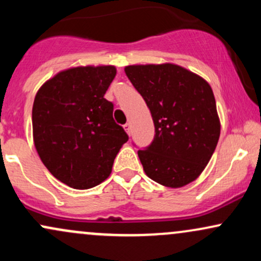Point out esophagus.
I'll use <instances>...</instances> for the list:
<instances>
[{"label": "esophagus", "instance_id": "1", "mask_svg": "<svg viewBox=\"0 0 261 261\" xmlns=\"http://www.w3.org/2000/svg\"><path fill=\"white\" fill-rule=\"evenodd\" d=\"M124 128H125V131H126L128 135L131 134V124H130V122H126V124L124 125Z\"/></svg>", "mask_w": 261, "mask_h": 261}]
</instances>
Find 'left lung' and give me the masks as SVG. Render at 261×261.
<instances>
[{"label":"left lung","mask_w":261,"mask_h":261,"mask_svg":"<svg viewBox=\"0 0 261 261\" xmlns=\"http://www.w3.org/2000/svg\"><path fill=\"white\" fill-rule=\"evenodd\" d=\"M136 91L147 104L154 137L139 149L148 178L180 188L201 174L220 139L216 100L205 80L178 65L125 67Z\"/></svg>","instance_id":"8db88e82"}]
</instances>
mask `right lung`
I'll use <instances>...</instances> for the list:
<instances>
[{"instance_id":"add662e5","label":"right lung","mask_w":261,"mask_h":261,"mask_svg":"<svg viewBox=\"0 0 261 261\" xmlns=\"http://www.w3.org/2000/svg\"><path fill=\"white\" fill-rule=\"evenodd\" d=\"M116 74L114 66L62 71L44 83L33 104V137L49 172L73 189L104 181L128 140L113 118L104 94Z\"/></svg>"}]
</instances>
